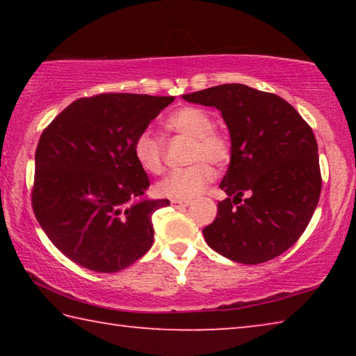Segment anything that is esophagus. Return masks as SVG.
I'll return each mask as SVG.
<instances>
[{
	"instance_id": "1",
	"label": "esophagus",
	"mask_w": 356,
	"mask_h": 356,
	"mask_svg": "<svg viewBox=\"0 0 356 356\" xmlns=\"http://www.w3.org/2000/svg\"><path fill=\"white\" fill-rule=\"evenodd\" d=\"M172 207L180 209V207H188L190 206V201H180V200H171Z\"/></svg>"
}]
</instances>
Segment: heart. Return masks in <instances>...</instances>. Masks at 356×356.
Here are the masks:
<instances>
[{"label": "heart", "mask_w": 356, "mask_h": 356, "mask_svg": "<svg viewBox=\"0 0 356 356\" xmlns=\"http://www.w3.org/2000/svg\"><path fill=\"white\" fill-rule=\"evenodd\" d=\"M165 129L193 140L190 161L195 163L168 174L156 184L160 196L188 201L215 179L211 163L221 166L231 156V140L225 131L213 127L212 114L200 106H182L165 119ZM134 156L138 166L149 174H160L165 168V144L150 130H143L135 138Z\"/></svg>", "instance_id": "obj_1"}]
</instances>
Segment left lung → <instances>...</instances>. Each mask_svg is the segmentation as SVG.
I'll use <instances>...</instances> for the list:
<instances>
[{"mask_svg":"<svg viewBox=\"0 0 356 356\" xmlns=\"http://www.w3.org/2000/svg\"><path fill=\"white\" fill-rule=\"evenodd\" d=\"M184 99L218 108L231 134V163L220 184L229 197L202 229L207 245L248 265L282 254L308 227L321 197L312 129L284 99L245 84H220Z\"/></svg>","mask_w":356,"mask_h":356,"instance_id":"8db88e82","label":"left lung"}]
</instances>
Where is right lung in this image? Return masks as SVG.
<instances>
[{
	"instance_id": "right-lung-1",
	"label": "right lung",
	"mask_w": 356,
	"mask_h": 356,
	"mask_svg": "<svg viewBox=\"0 0 356 356\" xmlns=\"http://www.w3.org/2000/svg\"><path fill=\"white\" fill-rule=\"evenodd\" d=\"M172 102L122 92L81 97L42 131L33 210L47 237L72 262L116 273L152 246V215L170 201L144 200L150 182L131 146Z\"/></svg>"
}]
</instances>
